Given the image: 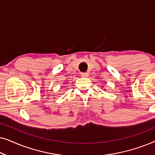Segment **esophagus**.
<instances>
[{"mask_svg":"<svg viewBox=\"0 0 155 155\" xmlns=\"http://www.w3.org/2000/svg\"><path fill=\"white\" fill-rule=\"evenodd\" d=\"M88 76V73H81V77L82 78H86Z\"/></svg>","mask_w":155,"mask_h":155,"instance_id":"obj_1","label":"esophagus"}]
</instances>
